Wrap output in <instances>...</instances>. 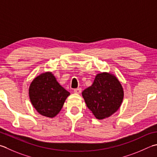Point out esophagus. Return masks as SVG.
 <instances>
[{
	"mask_svg": "<svg viewBox=\"0 0 157 157\" xmlns=\"http://www.w3.org/2000/svg\"><path fill=\"white\" fill-rule=\"evenodd\" d=\"M81 92H82L81 88H76L74 90V93L75 94H80Z\"/></svg>",
	"mask_w": 157,
	"mask_h": 157,
	"instance_id": "esophagus-1",
	"label": "esophagus"
}]
</instances>
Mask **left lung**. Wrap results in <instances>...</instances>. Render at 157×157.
<instances>
[{
  "instance_id": "1",
  "label": "left lung",
  "mask_w": 157,
  "mask_h": 157,
  "mask_svg": "<svg viewBox=\"0 0 157 157\" xmlns=\"http://www.w3.org/2000/svg\"><path fill=\"white\" fill-rule=\"evenodd\" d=\"M82 94L93 115L102 120L118 111L123 101L124 90L115 75L102 72L97 73L93 84Z\"/></svg>"
}]
</instances>
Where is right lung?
<instances>
[{
	"instance_id": "add662e5",
	"label": "right lung",
	"mask_w": 157,
	"mask_h": 157,
	"mask_svg": "<svg viewBox=\"0 0 157 157\" xmlns=\"http://www.w3.org/2000/svg\"><path fill=\"white\" fill-rule=\"evenodd\" d=\"M29 94L36 112L51 118L60 112L64 101L70 95L51 71L42 73L34 78L30 84Z\"/></svg>"
}]
</instances>
